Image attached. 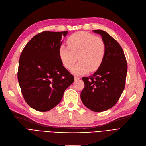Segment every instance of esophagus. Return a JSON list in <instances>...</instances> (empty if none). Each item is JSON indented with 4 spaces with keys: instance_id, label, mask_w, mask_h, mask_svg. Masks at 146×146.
<instances>
[{
    "instance_id": "34e87169",
    "label": "esophagus",
    "mask_w": 146,
    "mask_h": 146,
    "mask_svg": "<svg viewBox=\"0 0 146 146\" xmlns=\"http://www.w3.org/2000/svg\"><path fill=\"white\" fill-rule=\"evenodd\" d=\"M79 79H80V77H77V76H75V77H74V80H75V81L78 80Z\"/></svg>"
}]
</instances>
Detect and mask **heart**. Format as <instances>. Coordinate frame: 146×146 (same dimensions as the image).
I'll return each instance as SVG.
<instances>
[{
  "instance_id": "1",
  "label": "heart",
  "mask_w": 146,
  "mask_h": 146,
  "mask_svg": "<svg viewBox=\"0 0 146 146\" xmlns=\"http://www.w3.org/2000/svg\"><path fill=\"white\" fill-rule=\"evenodd\" d=\"M68 46L61 45L59 50L63 66L72 69L75 75H83L96 71L101 65L106 53V45L102 38L87 32H78L67 39Z\"/></svg>"
}]
</instances>
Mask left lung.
<instances>
[{"label":"left lung","mask_w":146,"mask_h":146,"mask_svg":"<svg viewBox=\"0 0 146 146\" xmlns=\"http://www.w3.org/2000/svg\"><path fill=\"white\" fill-rule=\"evenodd\" d=\"M100 34L106 45V53L101 66L92 76L83 77L84 88L81 100L84 106L94 112L106 111L117 103L123 92L127 66L120 44L102 30H94Z\"/></svg>","instance_id":"left-lung-1"}]
</instances>
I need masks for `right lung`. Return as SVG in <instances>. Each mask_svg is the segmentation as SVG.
Here are the masks:
<instances>
[{"label": "right lung", "mask_w": 146, "mask_h": 146, "mask_svg": "<svg viewBox=\"0 0 146 146\" xmlns=\"http://www.w3.org/2000/svg\"><path fill=\"white\" fill-rule=\"evenodd\" d=\"M67 31H44L33 36L23 50L17 73L25 101L38 111L55 107L74 82V76L63 66L59 50Z\"/></svg>", "instance_id": "obj_1"}]
</instances>
